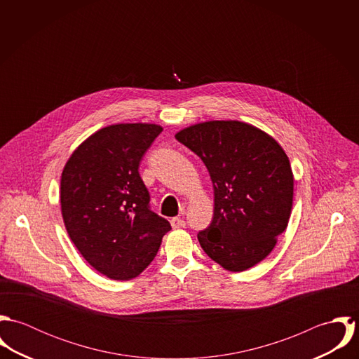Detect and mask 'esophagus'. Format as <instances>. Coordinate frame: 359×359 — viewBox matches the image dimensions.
Wrapping results in <instances>:
<instances>
[{"instance_id":"1","label":"esophagus","mask_w":359,"mask_h":359,"mask_svg":"<svg viewBox=\"0 0 359 359\" xmlns=\"http://www.w3.org/2000/svg\"><path fill=\"white\" fill-rule=\"evenodd\" d=\"M171 226L174 228V229H178V228H185V225H187V222L184 221V219H181V218H178V217H174V218H171Z\"/></svg>"}]
</instances>
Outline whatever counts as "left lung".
<instances>
[{
    "instance_id": "obj_1",
    "label": "left lung",
    "mask_w": 359,
    "mask_h": 359,
    "mask_svg": "<svg viewBox=\"0 0 359 359\" xmlns=\"http://www.w3.org/2000/svg\"><path fill=\"white\" fill-rule=\"evenodd\" d=\"M175 138L202 158L212 181V221L198 233L202 249L228 271L255 266L272 252L290 218L289 157L272 137L235 120L199 123Z\"/></svg>"
}]
</instances>
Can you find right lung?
Listing matches in <instances>:
<instances>
[{
	"label": "right lung",
	"instance_id": "right-lung-1",
	"mask_svg": "<svg viewBox=\"0 0 359 359\" xmlns=\"http://www.w3.org/2000/svg\"><path fill=\"white\" fill-rule=\"evenodd\" d=\"M163 128L113 124L87 138L60 178L66 231L87 262L114 280L138 276L157 255L170 222L149 207L140 163Z\"/></svg>",
	"mask_w": 359,
	"mask_h": 359
}]
</instances>
